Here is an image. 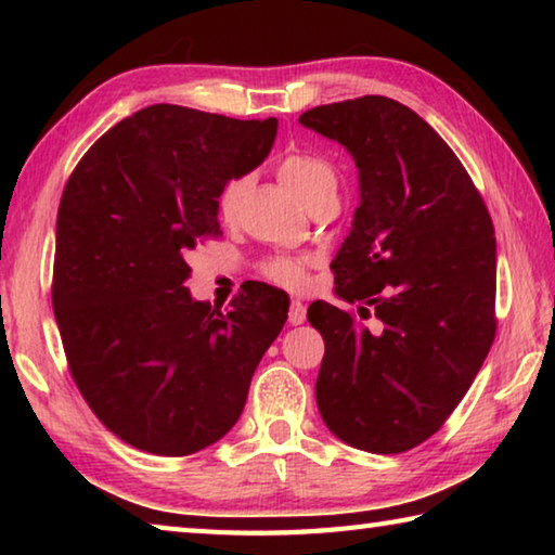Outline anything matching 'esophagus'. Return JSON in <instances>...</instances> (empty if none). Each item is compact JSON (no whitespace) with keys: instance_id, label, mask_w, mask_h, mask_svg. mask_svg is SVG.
I'll return each mask as SVG.
<instances>
[{"instance_id":"esophagus-1","label":"esophagus","mask_w":555,"mask_h":555,"mask_svg":"<svg viewBox=\"0 0 555 555\" xmlns=\"http://www.w3.org/2000/svg\"><path fill=\"white\" fill-rule=\"evenodd\" d=\"M306 321V306L300 300H291L288 306V323L291 325H300Z\"/></svg>"}]
</instances>
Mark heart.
I'll use <instances>...</instances> for the list:
<instances>
[{
    "mask_svg": "<svg viewBox=\"0 0 555 555\" xmlns=\"http://www.w3.org/2000/svg\"><path fill=\"white\" fill-rule=\"evenodd\" d=\"M279 178L306 208H311V205L327 198V195H335L337 188L335 168L323 162V158L311 154H288L281 158ZM244 191H247V178H232V181L222 185V191L218 195V210L224 220L237 215ZM264 276L291 291L304 288L308 281V259L276 257L264 264Z\"/></svg>",
    "mask_w": 555,
    "mask_h": 555,
    "instance_id": "heart-1",
    "label": "heart"
}]
</instances>
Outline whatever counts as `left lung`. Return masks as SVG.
Instances as JSON below:
<instances>
[{"instance_id": "obj_1", "label": "left lung", "mask_w": 555, "mask_h": 555, "mask_svg": "<svg viewBox=\"0 0 555 555\" xmlns=\"http://www.w3.org/2000/svg\"><path fill=\"white\" fill-rule=\"evenodd\" d=\"M298 121L343 144L360 171L331 269L361 318L325 300L308 308L325 340L318 411L347 446L403 453L446 424L492 347V218L453 149L397 100L333 102Z\"/></svg>"}]
</instances>
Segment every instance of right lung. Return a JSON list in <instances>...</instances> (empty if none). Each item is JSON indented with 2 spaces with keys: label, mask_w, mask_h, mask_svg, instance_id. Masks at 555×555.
I'll use <instances>...</instances> for the list:
<instances>
[{
  "label": "right lung",
  "mask_w": 555,
  "mask_h": 555,
  "mask_svg": "<svg viewBox=\"0 0 555 555\" xmlns=\"http://www.w3.org/2000/svg\"><path fill=\"white\" fill-rule=\"evenodd\" d=\"M279 121L152 105L105 131L65 183L53 313L82 399L112 434L181 457L237 424L288 298L251 284L212 311L183 284L220 232L218 195L264 162Z\"/></svg>",
  "instance_id": "add662e5"
}]
</instances>
